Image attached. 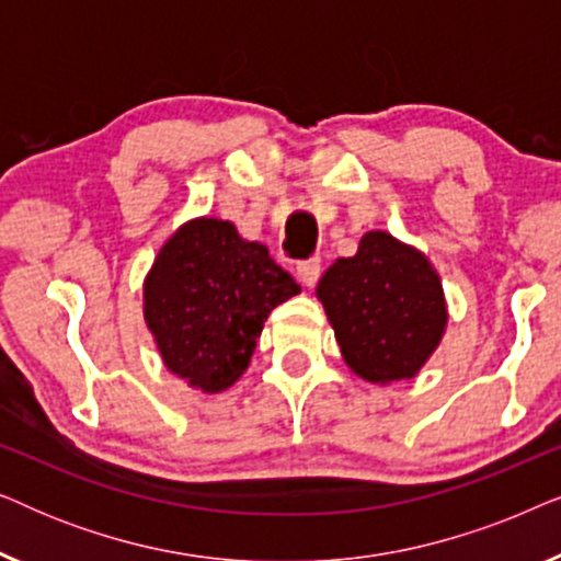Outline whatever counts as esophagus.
<instances>
[{
	"mask_svg": "<svg viewBox=\"0 0 561 561\" xmlns=\"http://www.w3.org/2000/svg\"><path fill=\"white\" fill-rule=\"evenodd\" d=\"M296 273H298V278H301V283H304L306 288H313V286H317L319 275H321V263H319L317 257L304 260V263H298Z\"/></svg>",
	"mask_w": 561,
	"mask_h": 561,
	"instance_id": "esophagus-1",
	"label": "esophagus"
}]
</instances>
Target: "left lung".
Instances as JSON below:
<instances>
[{"mask_svg": "<svg viewBox=\"0 0 561 561\" xmlns=\"http://www.w3.org/2000/svg\"><path fill=\"white\" fill-rule=\"evenodd\" d=\"M317 298L347 367L367 382L416 378L447 329L439 273L424 252L373 229L357 255L334 260Z\"/></svg>", "mask_w": 561, "mask_h": 561, "instance_id": "8db88e82", "label": "left lung"}]
</instances>
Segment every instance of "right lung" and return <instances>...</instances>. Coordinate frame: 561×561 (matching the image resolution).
<instances>
[{
  "instance_id": "add662e5",
  "label": "right lung",
  "mask_w": 561,
  "mask_h": 561,
  "mask_svg": "<svg viewBox=\"0 0 561 561\" xmlns=\"http://www.w3.org/2000/svg\"><path fill=\"white\" fill-rule=\"evenodd\" d=\"M301 286L232 221L196 217L168 237L142 283V317L163 365L221 393L248 370L275 306Z\"/></svg>"
}]
</instances>
